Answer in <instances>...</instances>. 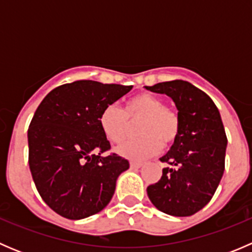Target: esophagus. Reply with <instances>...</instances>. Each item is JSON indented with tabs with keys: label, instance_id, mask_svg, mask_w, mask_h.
I'll list each match as a JSON object with an SVG mask.
<instances>
[{
	"label": "esophagus",
	"instance_id": "obj_1",
	"mask_svg": "<svg viewBox=\"0 0 252 252\" xmlns=\"http://www.w3.org/2000/svg\"><path fill=\"white\" fill-rule=\"evenodd\" d=\"M141 166H142V162H135V161L130 162V168H133V169L140 168Z\"/></svg>",
	"mask_w": 252,
	"mask_h": 252
}]
</instances>
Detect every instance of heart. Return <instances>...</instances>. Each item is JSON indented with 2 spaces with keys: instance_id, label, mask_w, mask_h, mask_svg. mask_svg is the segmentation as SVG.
Listing matches in <instances>:
<instances>
[{
  "instance_id": "obj_1",
  "label": "heart",
  "mask_w": 252,
  "mask_h": 252,
  "mask_svg": "<svg viewBox=\"0 0 252 252\" xmlns=\"http://www.w3.org/2000/svg\"><path fill=\"white\" fill-rule=\"evenodd\" d=\"M140 122L134 139L117 149L119 155L130 159H144L155 156L164 147H169L179 138L182 122L178 112L166 107L162 98L149 93H140L128 98L123 110L108 105L101 111L98 123L103 135L114 144L128 138L131 123Z\"/></svg>"
}]
</instances>
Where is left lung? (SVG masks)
Listing matches in <instances>:
<instances>
[{
	"mask_svg": "<svg viewBox=\"0 0 252 252\" xmlns=\"http://www.w3.org/2000/svg\"><path fill=\"white\" fill-rule=\"evenodd\" d=\"M172 98L182 122L179 138L161 157L169 164L147 196L157 210L175 217L191 216L212 199L224 172L227 135L215 102L184 80L145 86Z\"/></svg>",
	"mask_w": 252,
	"mask_h": 252,
	"instance_id": "left-lung-1",
	"label": "left lung"
}]
</instances>
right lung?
Here are the masks:
<instances>
[{"mask_svg":"<svg viewBox=\"0 0 252 252\" xmlns=\"http://www.w3.org/2000/svg\"><path fill=\"white\" fill-rule=\"evenodd\" d=\"M133 86L77 80L53 89L28 129L29 167L40 196L56 213L83 220L102 211L129 162L111 149L101 111Z\"/></svg>","mask_w":252,"mask_h":252,"instance_id":"1","label":"right lung"}]
</instances>
